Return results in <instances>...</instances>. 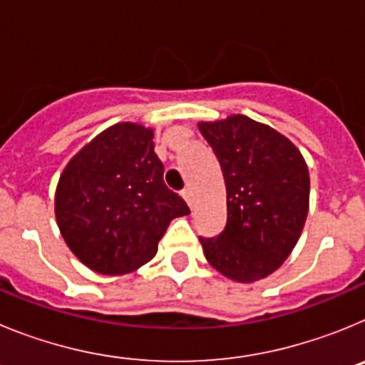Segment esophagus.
Masks as SVG:
<instances>
[{
    "label": "esophagus",
    "instance_id": "obj_1",
    "mask_svg": "<svg viewBox=\"0 0 365 365\" xmlns=\"http://www.w3.org/2000/svg\"><path fill=\"white\" fill-rule=\"evenodd\" d=\"M180 195H182V199H185L186 202H188V206H192V190H182V192H180Z\"/></svg>",
    "mask_w": 365,
    "mask_h": 365
}]
</instances>
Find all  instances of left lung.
Here are the masks:
<instances>
[{
	"label": "left lung",
	"mask_w": 365,
	"mask_h": 365,
	"mask_svg": "<svg viewBox=\"0 0 365 365\" xmlns=\"http://www.w3.org/2000/svg\"><path fill=\"white\" fill-rule=\"evenodd\" d=\"M227 185V227L199 237L215 270L240 283L267 278L299 240L309 212V170L298 148L245 115L199 122Z\"/></svg>",
	"instance_id": "obj_1"
}]
</instances>
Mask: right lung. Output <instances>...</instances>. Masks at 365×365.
Returning a JSON list of instances; mask_svg holds the SVG:
<instances>
[{
	"label": "right lung",
	"instance_id": "obj_1",
	"mask_svg": "<svg viewBox=\"0 0 365 365\" xmlns=\"http://www.w3.org/2000/svg\"><path fill=\"white\" fill-rule=\"evenodd\" d=\"M153 130L120 122L86 144L63 168L54 195L58 228L83 265L133 272L157 254L170 221L190 214L164 185Z\"/></svg>",
	"mask_w": 365,
	"mask_h": 365
}]
</instances>
